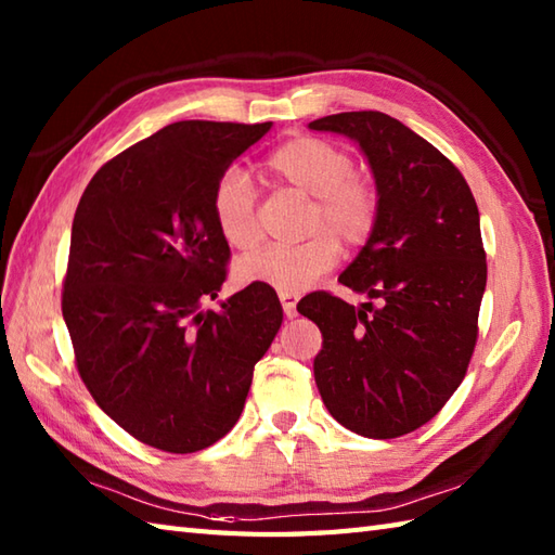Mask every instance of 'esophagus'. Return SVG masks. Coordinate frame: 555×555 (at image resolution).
<instances>
[{
  "instance_id": "1",
  "label": "esophagus",
  "mask_w": 555,
  "mask_h": 555,
  "mask_svg": "<svg viewBox=\"0 0 555 555\" xmlns=\"http://www.w3.org/2000/svg\"><path fill=\"white\" fill-rule=\"evenodd\" d=\"M279 300H281V305H284V312H286L288 320H293V317H298V310H296L298 296H293V293H279Z\"/></svg>"
}]
</instances>
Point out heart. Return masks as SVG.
<instances>
[{
  "instance_id": "obj_1",
  "label": "heart",
  "mask_w": 555,
  "mask_h": 555,
  "mask_svg": "<svg viewBox=\"0 0 555 555\" xmlns=\"http://www.w3.org/2000/svg\"><path fill=\"white\" fill-rule=\"evenodd\" d=\"M267 169L279 181L312 195V238L298 245H269L238 264V281L279 293H302L336 264L338 242L356 247L370 238L379 215V193L372 181L352 173V157L324 138L298 135L271 152ZM211 217L221 238L235 250L259 243L257 191L250 176L231 167L211 193Z\"/></svg>"
}]
</instances>
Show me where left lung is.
<instances>
[{"label":"left lung","instance_id":"1","mask_svg":"<svg viewBox=\"0 0 555 555\" xmlns=\"http://www.w3.org/2000/svg\"><path fill=\"white\" fill-rule=\"evenodd\" d=\"M312 131L356 140L379 215L338 281L374 302L317 291L298 312L322 332L314 382L326 410L367 439L420 429L465 379L487 288L479 209L463 173L427 140L382 112H344Z\"/></svg>","mask_w":555,"mask_h":555}]
</instances>
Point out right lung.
Segmentation results:
<instances>
[{
	"label": "right lung",
	"mask_w": 555,
	"mask_h": 555,
	"mask_svg": "<svg viewBox=\"0 0 555 555\" xmlns=\"http://www.w3.org/2000/svg\"><path fill=\"white\" fill-rule=\"evenodd\" d=\"M267 124L176 121L109 159L82 193L62 312L95 403L138 441L195 453L238 422L284 310L250 284L203 310L227 281L211 193Z\"/></svg>",
	"instance_id": "1"
}]
</instances>
